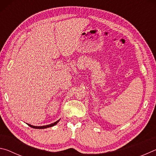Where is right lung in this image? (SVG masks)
<instances>
[{"mask_svg": "<svg viewBox=\"0 0 156 156\" xmlns=\"http://www.w3.org/2000/svg\"><path fill=\"white\" fill-rule=\"evenodd\" d=\"M60 120H57L56 122H54V123H51V124H50V125H44V126H34V125H30V124H27V125L30 126H31V128H34V129H46V128H48V127H51V126H54V125H56V124L59 122L60 121Z\"/></svg>", "mask_w": 156, "mask_h": 156, "instance_id": "obj_1", "label": "right lung"}]
</instances>
